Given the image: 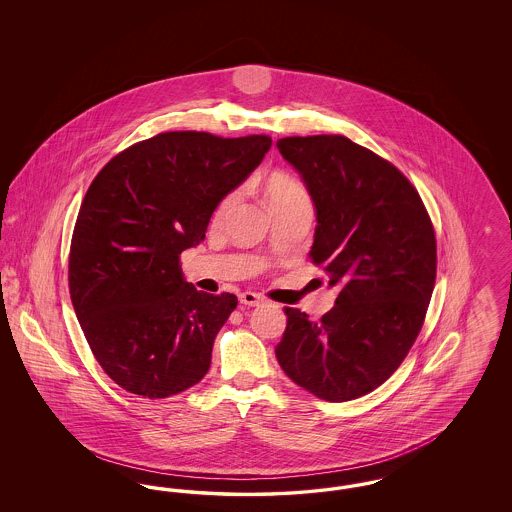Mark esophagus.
<instances>
[{
  "instance_id": "1",
  "label": "esophagus",
  "mask_w": 512,
  "mask_h": 512,
  "mask_svg": "<svg viewBox=\"0 0 512 512\" xmlns=\"http://www.w3.org/2000/svg\"><path fill=\"white\" fill-rule=\"evenodd\" d=\"M240 303L245 307H259L263 303V297L259 293L244 292L240 293Z\"/></svg>"
}]
</instances>
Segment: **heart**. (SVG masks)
Here are the masks:
<instances>
[{"instance_id":"b5f03b06","label":"heart","mask_w":512,"mask_h":512,"mask_svg":"<svg viewBox=\"0 0 512 512\" xmlns=\"http://www.w3.org/2000/svg\"><path fill=\"white\" fill-rule=\"evenodd\" d=\"M263 192H265L268 207H270L272 213L286 211V209L295 207V205H301V203H311L305 188L293 176L284 174V172L270 174L267 180H265V184H263ZM234 199H236L234 194L226 195L222 199V203H220V207L217 209V217H222L230 209Z\"/></svg>"}]
</instances>
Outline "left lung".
<instances>
[{
  "label": "left lung",
  "mask_w": 512,
  "mask_h": 512,
  "mask_svg": "<svg viewBox=\"0 0 512 512\" xmlns=\"http://www.w3.org/2000/svg\"><path fill=\"white\" fill-rule=\"evenodd\" d=\"M317 211L309 257L338 286L313 322L286 307L276 359L293 382L341 403L382 386L422 328L436 284V236L413 184L345 136L276 142Z\"/></svg>",
  "instance_id": "left-lung-1"
}]
</instances>
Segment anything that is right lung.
<instances>
[{
  "label": "right lung",
  "instance_id": "add662e5",
  "mask_svg": "<svg viewBox=\"0 0 512 512\" xmlns=\"http://www.w3.org/2000/svg\"><path fill=\"white\" fill-rule=\"evenodd\" d=\"M270 146L257 134L163 132L124 149L90 184L74 226L69 288L94 357L122 390L163 399L207 374L238 299L197 292L180 253L205 240L220 201Z\"/></svg>",
  "mask_w": 512,
  "mask_h": 512
}]
</instances>
